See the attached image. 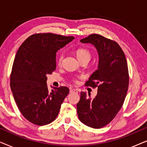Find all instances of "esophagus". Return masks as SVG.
<instances>
[{
	"instance_id": "esophagus-1",
	"label": "esophagus",
	"mask_w": 147,
	"mask_h": 147,
	"mask_svg": "<svg viewBox=\"0 0 147 147\" xmlns=\"http://www.w3.org/2000/svg\"><path fill=\"white\" fill-rule=\"evenodd\" d=\"M69 92L70 93H74V92H76V93H78V91L77 90H75V89H70Z\"/></svg>"
}]
</instances>
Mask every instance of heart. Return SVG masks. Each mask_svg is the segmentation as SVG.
I'll use <instances>...</instances> for the list:
<instances>
[{"label":"heart","instance_id":"b5f03b06","mask_svg":"<svg viewBox=\"0 0 147 147\" xmlns=\"http://www.w3.org/2000/svg\"><path fill=\"white\" fill-rule=\"evenodd\" d=\"M76 55H77L78 60L87 59L89 61L90 58H91V53H90V52L88 51V49H79L77 51V52H76ZM63 58V55H61L59 57V59H58V63H59V65L61 63Z\"/></svg>","mask_w":147,"mask_h":147}]
</instances>
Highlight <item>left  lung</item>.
<instances>
[{
    "instance_id": "left-lung-1",
    "label": "left lung",
    "mask_w": 147,
    "mask_h": 147,
    "mask_svg": "<svg viewBox=\"0 0 147 147\" xmlns=\"http://www.w3.org/2000/svg\"><path fill=\"white\" fill-rule=\"evenodd\" d=\"M80 41L94 45L99 60L98 69L85 84L98 87V94L91 98L81 92L77 104L78 118L86 126L100 128L114 119L123 105L129 84L127 62L120 45L103 36L92 34Z\"/></svg>"
}]
</instances>
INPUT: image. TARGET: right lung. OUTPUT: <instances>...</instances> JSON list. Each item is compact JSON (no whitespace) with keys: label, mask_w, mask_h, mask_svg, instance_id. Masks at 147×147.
<instances>
[{"label":"right lung","mask_w":147,"mask_h":147,"mask_svg":"<svg viewBox=\"0 0 147 147\" xmlns=\"http://www.w3.org/2000/svg\"><path fill=\"white\" fill-rule=\"evenodd\" d=\"M74 39L53 33L30 36L16 54L11 75V88L20 112L36 125L55 120L69 93L67 87L49 91L47 75L56 68V53Z\"/></svg>","instance_id":"add662e5"}]
</instances>
